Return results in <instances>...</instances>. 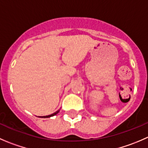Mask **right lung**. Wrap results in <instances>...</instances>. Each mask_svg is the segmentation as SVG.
Returning <instances> with one entry per match:
<instances>
[{"mask_svg":"<svg viewBox=\"0 0 148 148\" xmlns=\"http://www.w3.org/2000/svg\"><path fill=\"white\" fill-rule=\"evenodd\" d=\"M59 111H60V110H57V111H56V112L53 113V114H49V115H46V116H39V117H41V118H49V117H53V116L56 115V114H57V113L59 112Z\"/></svg>","mask_w":148,"mask_h":148,"instance_id":"add662e5","label":"right lung"}]
</instances>
